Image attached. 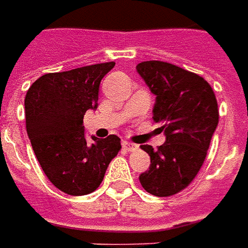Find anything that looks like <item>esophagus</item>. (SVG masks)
<instances>
[{"label": "esophagus", "instance_id": "1", "mask_svg": "<svg viewBox=\"0 0 248 248\" xmlns=\"http://www.w3.org/2000/svg\"><path fill=\"white\" fill-rule=\"evenodd\" d=\"M123 147L127 149L128 152H133V151L138 149V145H136V144L129 143V141H124V143H123Z\"/></svg>", "mask_w": 248, "mask_h": 248}]
</instances>
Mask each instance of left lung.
Instances as JSON below:
<instances>
[{
	"label": "left lung",
	"mask_w": 248,
	"mask_h": 248,
	"mask_svg": "<svg viewBox=\"0 0 248 248\" xmlns=\"http://www.w3.org/2000/svg\"><path fill=\"white\" fill-rule=\"evenodd\" d=\"M156 96L154 121L166 143L154 151L148 171L140 175L143 188L155 196H172L187 188L204 163L219 123L215 93L203 77L164 61H143L136 66Z\"/></svg>",
	"instance_id": "left-lung-1"
}]
</instances>
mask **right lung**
<instances>
[{"label": "right lung", "mask_w": 248, "mask_h": 248, "mask_svg": "<svg viewBox=\"0 0 248 248\" xmlns=\"http://www.w3.org/2000/svg\"><path fill=\"white\" fill-rule=\"evenodd\" d=\"M115 62L46 73L25 96L26 132L37 160L50 183L65 194L81 196L99 188L110 160L121 149L120 138L84 135V115L97 108L101 78Z\"/></svg>", "instance_id": "obj_1"}]
</instances>
